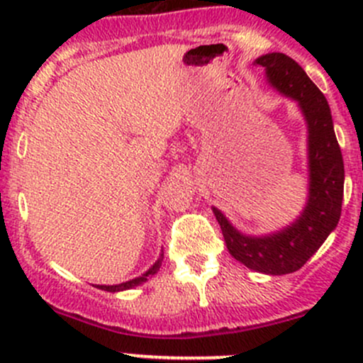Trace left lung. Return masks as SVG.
I'll return each mask as SVG.
<instances>
[{
  "label": "left lung",
  "mask_w": 363,
  "mask_h": 363,
  "mask_svg": "<svg viewBox=\"0 0 363 363\" xmlns=\"http://www.w3.org/2000/svg\"><path fill=\"white\" fill-rule=\"evenodd\" d=\"M256 65L265 68L276 89L298 101L309 126V200L291 226L269 237H246L214 211L230 255L263 274H290L302 269L328 233L337 226L344 195V163L332 124L330 107L302 67L281 52L265 54Z\"/></svg>",
  "instance_id": "1"
}]
</instances>
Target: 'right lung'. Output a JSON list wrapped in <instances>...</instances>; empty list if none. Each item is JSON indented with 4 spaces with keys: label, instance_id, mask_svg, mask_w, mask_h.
Masks as SVG:
<instances>
[{
    "label": "right lung",
    "instance_id": "add662e5",
    "mask_svg": "<svg viewBox=\"0 0 363 363\" xmlns=\"http://www.w3.org/2000/svg\"><path fill=\"white\" fill-rule=\"evenodd\" d=\"M161 259H163V258H160L158 262H156L155 265H152L151 269H149L147 272L144 274V276L135 277V279L126 281V283L116 284V286H96V288H100V290H105V291H121V290H130V288H133V286H137V284H142V283H144V281H147V276H155V274L158 272L160 267H161Z\"/></svg>",
    "mask_w": 363,
    "mask_h": 363
}]
</instances>
